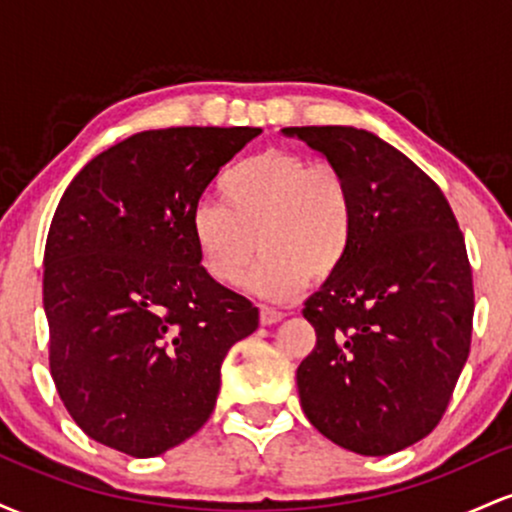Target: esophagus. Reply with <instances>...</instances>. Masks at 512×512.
I'll return each mask as SVG.
<instances>
[{
	"label": "esophagus",
	"mask_w": 512,
	"mask_h": 512,
	"mask_svg": "<svg viewBox=\"0 0 512 512\" xmlns=\"http://www.w3.org/2000/svg\"><path fill=\"white\" fill-rule=\"evenodd\" d=\"M281 317H284V313H279L276 308H269V305H262V308H260V322H262V325H276Z\"/></svg>",
	"instance_id": "obj_1"
}]
</instances>
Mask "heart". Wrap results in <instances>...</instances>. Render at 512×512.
I'll return each instance as SVG.
<instances>
[{
    "instance_id": "b5f03b06",
    "label": "heart",
    "mask_w": 512,
    "mask_h": 512,
    "mask_svg": "<svg viewBox=\"0 0 512 512\" xmlns=\"http://www.w3.org/2000/svg\"><path fill=\"white\" fill-rule=\"evenodd\" d=\"M221 204H199L190 231L204 272L236 286L264 250L248 286L289 301L344 269L356 238V197L344 170L286 149H267L221 175Z\"/></svg>"
}]
</instances>
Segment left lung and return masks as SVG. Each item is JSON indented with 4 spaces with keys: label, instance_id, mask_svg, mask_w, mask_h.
I'll list each match as a JSON object with an SVG mask.
<instances>
[{
    "label": "left lung",
    "instance_id": "left-lung-1",
    "mask_svg": "<svg viewBox=\"0 0 512 512\" xmlns=\"http://www.w3.org/2000/svg\"><path fill=\"white\" fill-rule=\"evenodd\" d=\"M344 170L356 238L344 269L305 301L315 349L296 383L308 421L358 455L426 438L448 409L472 344L474 286L448 199L366 129L286 127Z\"/></svg>",
    "mask_w": 512,
    "mask_h": 512
}]
</instances>
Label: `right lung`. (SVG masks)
I'll use <instances>...</instances> for the list:
<instances>
[{
    "label": "right lung",
    "mask_w": 512,
    "mask_h": 512,
    "mask_svg": "<svg viewBox=\"0 0 512 512\" xmlns=\"http://www.w3.org/2000/svg\"><path fill=\"white\" fill-rule=\"evenodd\" d=\"M260 127H168L98 154L45 245L50 373L88 438L156 457L207 424L221 363L260 310L204 272L190 219Z\"/></svg>",
    "instance_id": "obj_1"
}]
</instances>
